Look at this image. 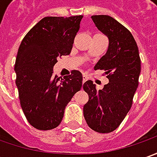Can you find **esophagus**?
Segmentation results:
<instances>
[{
	"label": "esophagus",
	"instance_id": "esophagus-1",
	"mask_svg": "<svg viewBox=\"0 0 157 157\" xmlns=\"http://www.w3.org/2000/svg\"><path fill=\"white\" fill-rule=\"evenodd\" d=\"M87 76H86V75H82V82H86V81H87Z\"/></svg>",
	"mask_w": 157,
	"mask_h": 157
}]
</instances>
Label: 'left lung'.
<instances>
[{
    "label": "left lung",
    "instance_id": "obj_1",
    "mask_svg": "<svg viewBox=\"0 0 157 157\" xmlns=\"http://www.w3.org/2000/svg\"><path fill=\"white\" fill-rule=\"evenodd\" d=\"M91 19L109 39L108 50L94 68L105 71L109 83L96 90L92 81L84 82L89 101L83 106V116L93 130L109 133L118 128L132 106L141 60L137 44L124 26L109 15H92Z\"/></svg>",
    "mask_w": 157,
    "mask_h": 157
}]
</instances>
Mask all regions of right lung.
I'll list each match as a JSON object with an SVG mask.
<instances>
[{
  "label": "right lung",
  "instance_id": "obj_1",
  "mask_svg": "<svg viewBox=\"0 0 157 157\" xmlns=\"http://www.w3.org/2000/svg\"><path fill=\"white\" fill-rule=\"evenodd\" d=\"M82 17H44L20 45L14 65L15 83L25 116L37 129L59 126L66 106L82 89L80 71L73 70L60 79L53 75V68L58 57L70 54Z\"/></svg>",
  "mask_w": 157,
  "mask_h": 157
}]
</instances>
